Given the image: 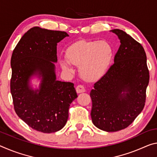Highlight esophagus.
<instances>
[{"instance_id": "obj_1", "label": "esophagus", "mask_w": 157, "mask_h": 157, "mask_svg": "<svg viewBox=\"0 0 157 157\" xmlns=\"http://www.w3.org/2000/svg\"><path fill=\"white\" fill-rule=\"evenodd\" d=\"M76 91L77 93H83V92L85 91V89H84V86L83 85H81V84H79L76 86Z\"/></svg>"}]
</instances>
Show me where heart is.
<instances>
[{
	"mask_svg": "<svg viewBox=\"0 0 157 157\" xmlns=\"http://www.w3.org/2000/svg\"><path fill=\"white\" fill-rule=\"evenodd\" d=\"M70 63L79 66V73L88 81H95L106 73L113 58V49L108 42L80 41L69 47L66 53ZM63 69H68V63L61 61Z\"/></svg>",
	"mask_w": 157,
	"mask_h": 157,
	"instance_id": "obj_1",
	"label": "heart"
}]
</instances>
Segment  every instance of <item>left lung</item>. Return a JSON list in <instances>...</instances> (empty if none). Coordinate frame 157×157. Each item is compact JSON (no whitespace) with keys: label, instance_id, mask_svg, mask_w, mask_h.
Instances as JSON below:
<instances>
[{"label":"left lung","instance_id":"1","mask_svg":"<svg viewBox=\"0 0 157 157\" xmlns=\"http://www.w3.org/2000/svg\"><path fill=\"white\" fill-rule=\"evenodd\" d=\"M112 31L121 43L114 63L90 92L93 124L108 132L122 130L133 123L145 106L150 80L143 47L121 30Z\"/></svg>","mask_w":157,"mask_h":157}]
</instances>
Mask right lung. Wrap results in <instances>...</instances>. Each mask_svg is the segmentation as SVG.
Returning a JSON list of instances; mask_svg holds the SVG:
<instances>
[{
	"instance_id": "add662e5",
	"label": "right lung",
	"mask_w": 157,
	"mask_h": 157,
	"mask_svg": "<svg viewBox=\"0 0 157 157\" xmlns=\"http://www.w3.org/2000/svg\"><path fill=\"white\" fill-rule=\"evenodd\" d=\"M68 34L36 26L25 33L11 57L10 91L19 118L34 130L54 133L65 126L71 103L77 95L74 84L56 79L57 43ZM42 77L39 90L28 86L29 77Z\"/></svg>"
}]
</instances>
